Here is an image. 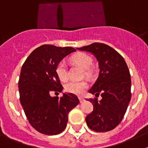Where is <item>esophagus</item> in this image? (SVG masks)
<instances>
[{"label": "esophagus", "instance_id": "esophagus-1", "mask_svg": "<svg viewBox=\"0 0 148 148\" xmlns=\"http://www.w3.org/2000/svg\"><path fill=\"white\" fill-rule=\"evenodd\" d=\"M78 99H79V101H80V103H83V102H84V98H82V97H79L78 98Z\"/></svg>", "mask_w": 148, "mask_h": 148}]
</instances>
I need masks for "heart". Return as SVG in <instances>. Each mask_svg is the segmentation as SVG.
<instances>
[{
	"instance_id": "1",
	"label": "heart",
	"mask_w": 148,
	"mask_h": 148,
	"mask_svg": "<svg viewBox=\"0 0 148 148\" xmlns=\"http://www.w3.org/2000/svg\"><path fill=\"white\" fill-rule=\"evenodd\" d=\"M71 61L79 65L82 68L85 69L86 74H90V71L89 68L91 66L92 59L91 56L85 53H78L71 57ZM56 73L58 78L61 82H64L67 79V71H66V64L64 61H61L56 65ZM88 87V83L86 81H70L65 84V90L70 93L75 95H82Z\"/></svg>"
}]
</instances>
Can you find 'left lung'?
<instances>
[{
	"mask_svg": "<svg viewBox=\"0 0 148 148\" xmlns=\"http://www.w3.org/2000/svg\"><path fill=\"white\" fill-rule=\"evenodd\" d=\"M78 50L94 55L99 66L96 82L89 92L102 99H90L93 111L86 117L87 125L96 132H107L118 126L125 116L131 99V78L122 56L107 44L93 43Z\"/></svg>",
	"mask_w": 148,
	"mask_h": 148,
	"instance_id": "obj_1",
	"label": "left lung"
}]
</instances>
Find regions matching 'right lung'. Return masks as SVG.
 Returning <instances> with one entry per match:
<instances>
[{"instance_id":"add662e5","label":"right lung","mask_w":148,"mask_h":148,"mask_svg":"<svg viewBox=\"0 0 148 148\" xmlns=\"http://www.w3.org/2000/svg\"><path fill=\"white\" fill-rule=\"evenodd\" d=\"M75 49L45 44L36 48L23 63L18 81L20 101L29 122L39 133L57 135L64 131L68 113L79 104L76 95L61 92L63 87L56 73V65Z\"/></svg>"}]
</instances>
